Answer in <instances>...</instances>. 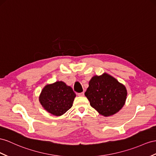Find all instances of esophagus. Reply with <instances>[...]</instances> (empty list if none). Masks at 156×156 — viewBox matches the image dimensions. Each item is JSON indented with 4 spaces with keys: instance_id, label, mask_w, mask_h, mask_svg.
<instances>
[{
    "instance_id": "esophagus-1",
    "label": "esophagus",
    "mask_w": 156,
    "mask_h": 156,
    "mask_svg": "<svg viewBox=\"0 0 156 156\" xmlns=\"http://www.w3.org/2000/svg\"><path fill=\"white\" fill-rule=\"evenodd\" d=\"M78 96H81V97H82V96H83V95H84V92L79 93V94H78Z\"/></svg>"
}]
</instances>
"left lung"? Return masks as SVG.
<instances>
[{
    "mask_svg": "<svg viewBox=\"0 0 156 156\" xmlns=\"http://www.w3.org/2000/svg\"><path fill=\"white\" fill-rule=\"evenodd\" d=\"M85 95L99 114L109 117L119 112L125 104L127 90L116 78L105 73L91 78Z\"/></svg>",
    "mask_w": 156,
    "mask_h": 156,
    "instance_id": "8db88e82",
    "label": "left lung"
}]
</instances>
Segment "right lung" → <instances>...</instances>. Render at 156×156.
Masks as SVG:
<instances>
[{"label": "right lung", "mask_w": 156, "mask_h": 156, "mask_svg": "<svg viewBox=\"0 0 156 156\" xmlns=\"http://www.w3.org/2000/svg\"><path fill=\"white\" fill-rule=\"evenodd\" d=\"M75 97L70 86L62 81H57L43 87L39 101L47 112L55 116H61L71 108Z\"/></svg>", "instance_id": "1"}]
</instances>
